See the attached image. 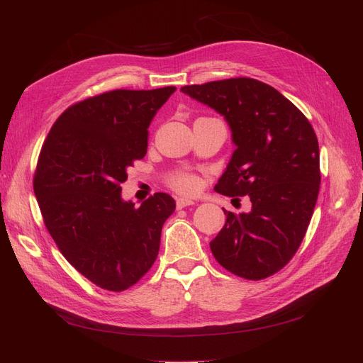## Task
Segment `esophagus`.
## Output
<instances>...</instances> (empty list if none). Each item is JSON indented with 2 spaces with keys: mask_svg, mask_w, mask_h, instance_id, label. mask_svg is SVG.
<instances>
[{
  "mask_svg": "<svg viewBox=\"0 0 363 363\" xmlns=\"http://www.w3.org/2000/svg\"><path fill=\"white\" fill-rule=\"evenodd\" d=\"M192 204H195V203L189 199H177V208H183L186 206H192Z\"/></svg>",
  "mask_w": 363,
  "mask_h": 363,
  "instance_id": "34e87169",
  "label": "esophagus"
}]
</instances>
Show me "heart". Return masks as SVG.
<instances>
[{"mask_svg":"<svg viewBox=\"0 0 363 363\" xmlns=\"http://www.w3.org/2000/svg\"><path fill=\"white\" fill-rule=\"evenodd\" d=\"M172 186L182 194H194L200 188V180L196 179L195 175L184 174V175H180V177H177V179H174Z\"/></svg>","mask_w":363,"mask_h":363,"instance_id":"b5f03b06","label":"heart"}]
</instances>
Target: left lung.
Wrapping results in <instances>:
<instances>
[{
  "mask_svg": "<svg viewBox=\"0 0 363 363\" xmlns=\"http://www.w3.org/2000/svg\"><path fill=\"white\" fill-rule=\"evenodd\" d=\"M213 108L236 147L215 191L248 195L251 211L227 219L211 242L219 265L247 280L280 271L298 250L320 192V147L307 118L286 96L255 79L183 86Z\"/></svg>",
  "mask_w": 363,
  "mask_h": 363,
  "instance_id": "left-lung-1",
  "label": "left lung"
}]
</instances>
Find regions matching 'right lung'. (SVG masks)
I'll use <instances>...</instances> for the list:
<instances>
[{
  "instance_id": "1",
  "label": "right lung",
  "mask_w": 363,
  "mask_h": 363,
  "mask_svg": "<svg viewBox=\"0 0 363 363\" xmlns=\"http://www.w3.org/2000/svg\"><path fill=\"white\" fill-rule=\"evenodd\" d=\"M174 86L111 91L65 111L42 147L33 189L43 221L71 265L96 286L124 291L155 263L172 196L139 207L121 196L133 160L147 155L148 127Z\"/></svg>"
}]
</instances>
